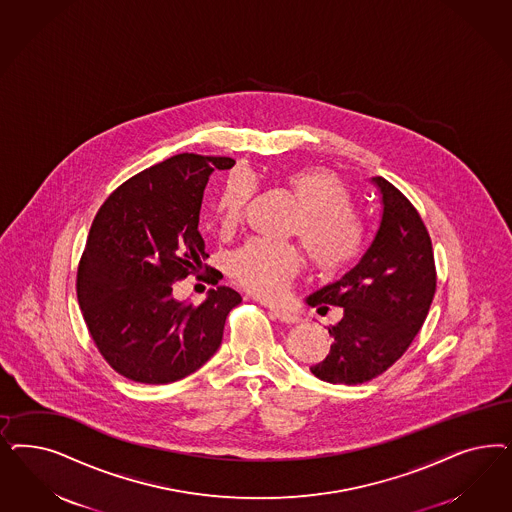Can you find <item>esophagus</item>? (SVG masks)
Masks as SVG:
<instances>
[{
	"mask_svg": "<svg viewBox=\"0 0 512 512\" xmlns=\"http://www.w3.org/2000/svg\"><path fill=\"white\" fill-rule=\"evenodd\" d=\"M269 311L277 320H281L284 324H297L301 320L299 314L290 311V309H284V307H271Z\"/></svg>",
	"mask_w": 512,
	"mask_h": 512,
	"instance_id": "esophagus-1",
	"label": "esophagus"
}]
</instances>
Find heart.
I'll use <instances>...</instances> for the list:
<instances>
[{
    "label": "heart",
    "instance_id": "heart-1",
    "mask_svg": "<svg viewBox=\"0 0 512 512\" xmlns=\"http://www.w3.org/2000/svg\"><path fill=\"white\" fill-rule=\"evenodd\" d=\"M286 186L301 205L292 233L303 241L316 269L335 273L352 264L363 248L360 218L352 213L345 182L328 169H299L288 175ZM254 194L252 177L235 171L224 184L216 213L222 231H231L245 215ZM231 277L262 299L284 296L299 271L296 250L271 245L262 239L247 241L230 254Z\"/></svg>",
    "mask_w": 512,
    "mask_h": 512
}]
</instances>
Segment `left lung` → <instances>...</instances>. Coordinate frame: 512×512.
Segmentation results:
<instances>
[{"mask_svg":"<svg viewBox=\"0 0 512 512\" xmlns=\"http://www.w3.org/2000/svg\"><path fill=\"white\" fill-rule=\"evenodd\" d=\"M371 181L382 201L371 247L345 277L307 297L318 311L343 307V318L328 328L330 354L311 367L314 377L331 384H362L392 367L413 343L435 296V260L422 218L394 184Z\"/></svg>","mask_w":512,"mask_h":512,"instance_id":"1","label":"left lung"}]
</instances>
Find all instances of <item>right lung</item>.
<instances>
[{
	"label": "right lung",
	"mask_w": 512,
	"mask_h": 512,
	"mask_svg": "<svg viewBox=\"0 0 512 512\" xmlns=\"http://www.w3.org/2000/svg\"><path fill=\"white\" fill-rule=\"evenodd\" d=\"M233 164L228 156L177 154L120 184L99 207L77 297L99 354L118 375L169 384L220 347L241 296L218 286L194 307L173 297V284L209 258L198 230L203 192L213 171Z\"/></svg>",
	"instance_id": "obj_1"
}]
</instances>
